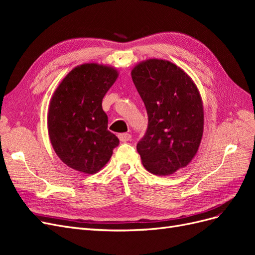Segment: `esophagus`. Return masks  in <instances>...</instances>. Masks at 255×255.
Returning <instances> with one entry per match:
<instances>
[{"label":"esophagus","mask_w":255,"mask_h":255,"mask_svg":"<svg viewBox=\"0 0 255 255\" xmlns=\"http://www.w3.org/2000/svg\"><path fill=\"white\" fill-rule=\"evenodd\" d=\"M118 138L120 139V141L126 142V141H128L130 138H132V136H130V134L128 133H121L118 135Z\"/></svg>","instance_id":"1"}]
</instances>
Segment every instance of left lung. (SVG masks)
Returning a JSON list of instances; mask_svg holds the SVG:
<instances>
[{
	"mask_svg": "<svg viewBox=\"0 0 255 255\" xmlns=\"http://www.w3.org/2000/svg\"><path fill=\"white\" fill-rule=\"evenodd\" d=\"M130 75L149 119L137 152L146 170L170 175L190 163L201 143V95L190 76L166 59L140 61Z\"/></svg>",
	"mask_w": 255,
	"mask_h": 255,
	"instance_id": "8db88e82",
	"label": "left lung"
}]
</instances>
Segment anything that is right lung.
<instances>
[{
	"label": "right lung",
	"mask_w": 255,
	"mask_h": 255,
	"mask_svg": "<svg viewBox=\"0 0 255 255\" xmlns=\"http://www.w3.org/2000/svg\"><path fill=\"white\" fill-rule=\"evenodd\" d=\"M116 68L97 63L76 66L51 98L48 132L51 144L64 164L94 174L109 163L118 137L107 129L102 100L117 80Z\"/></svg>",
	"instance_id": "obj_1"
}]
</instances>
